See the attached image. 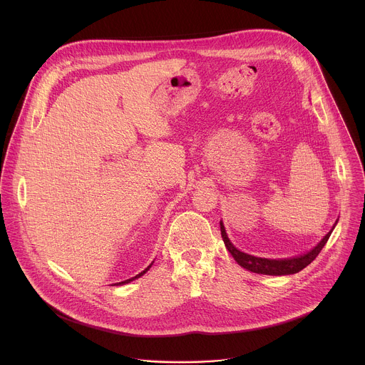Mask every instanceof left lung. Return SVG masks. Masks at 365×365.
<instances>
[{
	"instance_id": "1",
	"label": "left lung",
	"mask_w": 365,
	"mask_h": 365,
	"mask_svg": "<svg viewBox=\"0 0 365 365\" xmlns=\"http://www.w3.org/2000/svg\"><path fill=\"white\" fill-rule=\"evenodd\" d=\"M333 230V229H331ZM331 230L322 239V242L311 250L308 255L299 256V257H294V259H284V260H268V259H261V257H255L246 253H242L240 250H237L230 240L227 239V235L225 232L223 223L220 222V233H222V239L225 242L226 249L229 250V253L233 256V259L237 261L242 267H245L249 271L257 272V274H265V275H288V274H295L299 272L301 269H304L307 265H309L322 252V249L324 247V245L327 243Z\"/></svg>"
}]
</instances>
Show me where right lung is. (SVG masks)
<instances>
[{"label":"right lung","instance_id":"obj_1","mask_svg":"<svg viewBox=\"0 0 365 365\" xmlns=\"http://www.w3.org/2000/svg\"><path fill=\"white\" fill-rule=\"evenodd\" d=\"M149 267H150V265H149ZM149 267H148V268H146V269H145V271H143V272H140V274H139V275H136V277H133V278H130V279H126V281H122V282H118V284H115V285H119V284H128V282H130V281H133V279H136V278H138V277H140V275H143V274H145V272H146V271H148V269H149Z\"/></svg>","mask_w":365,"mask_h":365}]
</instances>
